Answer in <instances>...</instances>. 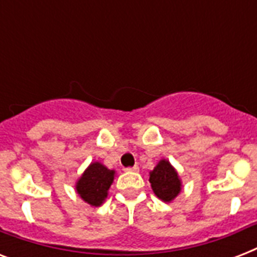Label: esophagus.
<instances>
[{
  "instance_id": "1",
  "label": "esophagus",
  "mask_w": 257,
  "mask_h": 257,
  "mask_svg": "<svg viewBox=\"0 0 257 257\" xmlns=\"http://www.w3.org/2000/svg\"><path fill=\"white\" fill-rule=\"evenodd\" d=\"M137 171H139V165H133V167L125 168V172H137Z\"/></svg>"
}]
</instances>
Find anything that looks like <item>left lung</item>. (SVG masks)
<instances>
[{
	"label": "left lung",
	"instance_id": "8db88e82",
	"mask_svg": "<svg viewBox=\"0 0 257 257\" xmlns=\"http://www.w3.org/2000/svg\"><path fill=\"white\" fill-rule=\"evenodd\" d=\"M149 183L155 195L163 201H172L181 191V181L176 169L167 160H161L149 173Z\"/></svg>",
	"mask_w": 257,
	"mask_h": 257
}]
</instances>
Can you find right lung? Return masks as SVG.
Wrapping results in <instances>:
<instances>
[{
  "mask_svg": "<svg viewBox=\"0 0 257 257\" xmlns=\"http://www.w3.org/2000/svg\"><path fill=\"white\" fill-rule=\"evenodd\" d=\"M114 179V171H110L101 163H92L76 184V191L85 203L98 207L108 196V189Z\"/></svg>",
  "mask_w": 257,
  "mask_h": 257,
  "instance_id": "obj_1",
  "label": "right lung"
}]
</instances>
